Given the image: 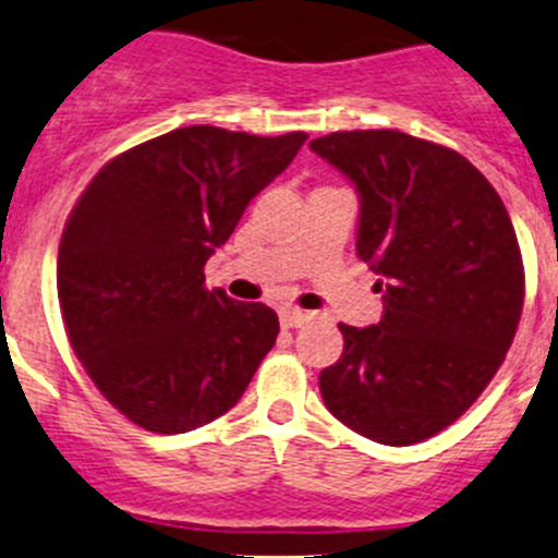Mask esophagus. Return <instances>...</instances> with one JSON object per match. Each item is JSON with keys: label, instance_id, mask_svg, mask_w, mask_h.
<instances>
[{"label": "esophagus", "instance_id": "1", "mask_svg": "<svg viewBox=\"0 0 558 558\" xmlns=\"http://www.w3.org/2000/svg\"><path fill=\"white\" fill-rule=\"evenodd\" d=\"M308 319H312V314L301 312V308H281L279 312L281 328H301V325L308 323Z\"/></svg>", "mask_w": 558, "mask_h": 558}]
</instances>
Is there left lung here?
<instances>
[{"instance_id":"obj_1","label":"left lung","mask_w":558,"mask_h":558,"mask_svg":"<svg viewBox=\"0 0 558 558\" xmlns=\"http://www.w3.org/2000/svg\"><path fill=\"white\" fill-rule=\"evenodd\" d=\"M355 184L357 257L379 274L377 325H339L319 372L330 415L379 445H415L459 421L505 361L523 308V263L505 203L453 148L399 130L308 143Z\"/></svg>"}]
</instances>
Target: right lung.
I'll return each mask as SVG.
<instances>
[{
  "label": "right lung",
  "instance_id": "1",
  "mask_svg": "<svg viewBox=\"0 0 558 558\" xmlns=\"http://www.w3.org/2000/svg\"><path fill=\"white\" fill-rule=\"evenodd\" d=\"M306 137L181 126L110 159L75 203L57 260L64 328L99 393L146 432L217 421L277 341V312L208 290L203 266Z\"/></svg>",
  "mask_w": 558,
  "mask_h": 558
}]
</instances>
